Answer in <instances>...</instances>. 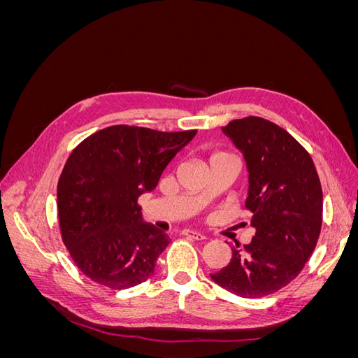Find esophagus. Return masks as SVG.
<instances>
[{
	"label": "esophagus",
	"instance_id": "obj_1",
	"mask_svg": "<svg viewBox=\"0 0 358 358\" xmlns=\"http://www.w3.org/2000/svg\"><path fill=\"white\" fill-rule=\"evenodd\" d=\"M183 234H185L187 237H191V239H194V241H206L208 239V237H206L204 234H201V233H197V231H183Z\"/></svg>",
	"mask_w": 358,
	"mask_h": 358
}]
</instances>
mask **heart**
I'll return each mask as SVG.
<instances>
[{"instance_id": "1", "label": "heart", "mask_w": 358, "mask_h": 358, "mask_svg": "<svg viewBox=\"0 0 358 358\" xmlns=\"http://www.w3.org/2000/svg\"><path fill=\"white\" fill-rule=\"evenodd\" d=\"M222 157H227V158H233L231 155H229V154H222V152H218V154H213L212 157H210V161H213V159H216V158H222Z\"/></svg>"}]
</instances>
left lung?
I'll return each mask as SVG.
<instances>
[{
    "instance_id": "obj_1",
    "label": "left lung",
    "mask_w": 358,
    "mask_h": 358,
    "mask_svg": "<svg viewBox=\"0 0 358 358\" xmlns=\"http://www.w3.org/2000/svg\"><path fill=\"white\" fill-rule=\"evenodd\" d=\"M222 131L246 161L245 208L255 234L243 249L236 243L231 262L210 278L239 297H264L296 279L317 246L322 224L320 178L308 150L264 117L234 119Z\"/></svg>"
}]
</instances>
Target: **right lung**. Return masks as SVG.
I'll list each match as a JSON object with an SVG mask.
<instances>
[{
  "instance_id": "obj_1",
  "label": "right lung",
  "mask_w": 358,
  "mask_h": 358,
  "mask_svg": "<svg viewBox=\"0 0 358 358\" xmlns=\"http://www.w3.org/2000/svg\"><path fill=\"white\" fill-rule=\"evenodd\" d=\"M196 133L112 125L73 149L58 180V220L62 242L85 276L125 289L154 275L170 241L142 221L137 200L158 185Z\"/></svg>"
}]
</instances>
